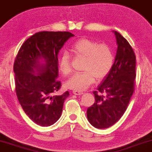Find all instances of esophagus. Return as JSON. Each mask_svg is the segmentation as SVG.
Masks as SVG:
<instances>
[{
	"label": "esophagus",
	"mask_w": 152,
	"mask_h": 152,
	"mask_svg": "<svg viewBox=\"0 0 152 152\" xmlns=\"http://www.w3.org/2000/svg\"><path fill=\"white\" fill-rule=\"evenodd\" d=\"M73 94L74 95H77V96H80V95L83 94V92L79 91H73Z\"/></svg>",
	"instance_id": "esophagus-1"
}]
</instances>
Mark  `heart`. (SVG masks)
<instances>
[{"label":"heart","instance_id":"obj_1","mask_svg":"<svg viewBox=\"0 0 152 152\" xmlns=\"http://www.w3.org/2000/svg\"><path fill=\"white\" fill-rule=\"evenodd\" d=\"M76 56L85 58L82 69L83 72L73 75L66 83L67 88L82 91L88 88L95 79L101 80L107 76L113 68L114 54L108 45L95 40L82 38L77 40L71 49ZM59 69L62 74L67 75L71 71V58L64 52L59 60Z\"/></svg>","mask_w":152,"mask_h":152}]
</instances>
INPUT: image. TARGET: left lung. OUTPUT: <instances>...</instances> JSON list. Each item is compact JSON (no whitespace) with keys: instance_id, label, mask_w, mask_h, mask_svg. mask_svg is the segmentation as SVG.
Segmentation results:
<instances>
[{"instance_id":"8db88e82","label":"left lung","mask_w":152,"mask_h":152,"mask_svg":"<svg viewBox=\"0 0 152 152\" xmlns=\"http://www.w3.org/2000/svg\"><path fill=\"white\" fill-rule=\"evenodd\" d=\"M114 33L118 49L113 68L94 92L95 103L87 110L89 122L98 129L110 127L121 118L134 91L136 56L127 39Z\"/></svg>"}]
</instances>
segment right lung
Returning <instances> with one entry per match:
<instances>
[{
	"instance_id": "1",
	"label": "right lung",
	"mask_w": 152,
	"mask_h": 152,
	"mask_svg": "<svg viewBox=\"0 0 152 152\" xmlns=\"http://www.w3.org/2000/svg\"><path fill=\"white\" fill-rule=\"evenodd\" d=\"M74 36L69 32H37L23 44L16 56L13 66L16 95L23 110L37 125L48 127L61 117L69 93L54 95L61 86L56 80L58 53Z\"/></svg>"
}]
</instances>
